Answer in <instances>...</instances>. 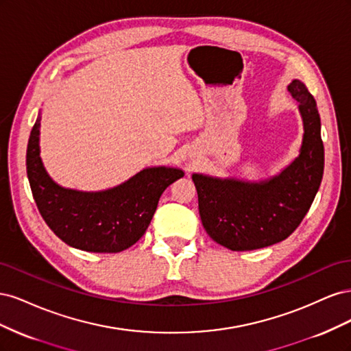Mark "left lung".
Instances as JSON below:
<instances>
[{"label":"left lung","instance_id":"left-lung-1","mask_svg":"<svg viewBox=\"0 0 351 351\" xmlns=\"http://www.w3.org/2000/svg\"><path fill=\"white\" fill-rule=\"evenodd\" d=\"M303 120L300 154L282 171L262 182L193 174L199 215L209 237L230 250L271 246L300 226L324 176V143L316 101L300 80L289 84Z\"/></svg>","mask_w":351,"mask_h":351}]
</instances>
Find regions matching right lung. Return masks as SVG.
<instances>
[{
    "instance_id": "add662e5",
    "label": "right lung",
    "mask_w": 351,
    "mask_h": 351,
    "mask_svg": "<svg viewBox=\"0 0 351 351\" xmlns=\"http://www.w3.org/2000/svg\"><path fill=\"white\" fill-rule=\"evenodd\" d=\"M39 127L40 117L26 152L32 195L47 226L71 247L95 253L129 249L149 227L164 190L184 176L180 168L151 167L102 192L61 187L42 164Z\"/></svg>"
}]
</instances>
